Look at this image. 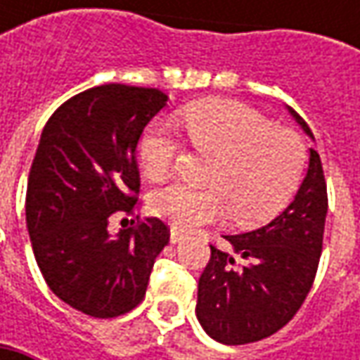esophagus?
<instances>
[{"label": "esophagus", "instance_id": "1", "mask_svg": "<svg viewBox=\"0 0 360 360\" xmlns=\"http://www.w3.org/2000/svg\"><path fill=\"white\" fill-rule=\"evenodd\" d=\"M182 240H184V230L172 226V229H170V242H172V244H178V242Z\"/></svg>", "mask_w": 360, "mask_h": 360}]
</instances>
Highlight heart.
Masks as SVG:
<instances>
[{
	"mask_svg": "<svg viewBox=\"0 0 360 360\" xmlns=\"http://www.w3.org/2000/svg\"><path fill=\"white\" fill-rule=\"evenodd\" d=\"M184 130L192 150L212 162L204 170L206 188L172 184L152 194L150 210L176 229H196L230 212L240 226H258L272 220L295 194L307 154L292 130L222 100L190 105ZM180 152L176 131L162 122L152 124L138 146L146 178L166 180Z\"/></svg>",
	"mask_w": 360,
	"mask_h": 360,
	"instance_id": "1",
	"label": "heart"
}]
</instances>
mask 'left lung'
Segmentation results:
<instances>
[{"mask_svg": "<svg viewBox=\"0 0 360 360\" xmlns=\"http://www.w3.org/2000/svg\"><path fill=\"white\" fill-rule=\"evenodd\" d=\"M290 114L312 138L307 122L295 110ZM326 208L323 162L311 148L307 176L281 214L262 229L224 236L222 248L210 244L196 302L208 337L222 345H246L292 321L316 276Z\"/></svg>", "mask_w": 360, "mask_h": 360, "instance_id": "8db88e82", "label": "left lung"}]
</instances>
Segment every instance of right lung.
<instances>
[{
    "label": "right lung",
    "mask_w": 360,
    "mask_h": 360,
    "mask_svg": "<svg viewBox=\"0 0 360 360\" xmlns=\"http://www.w3.org/2000/svg\"><path fill=\"white\" fill-rule=\"evenodd\" d=\"M156 88L104 84L79 91L48 120L25 194L35 262L49 290L94 319H114L144 300L156 256L170 240L160 218L110 234L140 194L136 146L166 105ZM134 224V220H131Z\"/></svg>",
    "instance_id": "right-lung-1"
}]
</instances>
